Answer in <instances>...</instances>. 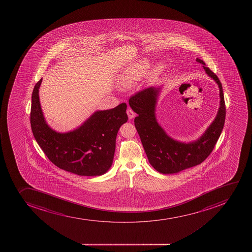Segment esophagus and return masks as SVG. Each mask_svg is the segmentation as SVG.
Listing matches in <instances>:
<instances>
[{
	"mask_svg": "<svg viewBox=\"0 0 252 252\" xmlns=\"http://www.w3.org/2000/svg\"><path fill=\"white\" fill-rule=\"evenodd\" d=\"M126 113H127L128 118L130 120L133 119L135 117V112H133V110L130 108H128Z\"/></svg>",
	"mask_w": 252,
	"mask_h": 252,
	"instance_id": "1",
	"label": "esophagus"
}]
</instances>
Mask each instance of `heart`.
<instances>
[{
	"label": "heart",
	"mask_w": 252,
	"mask_h": 252,
	"mask_svg": "<svg viewBox=\"0 0 252 252\" xmlns=\"http://www.w3.org/2000/svg\"><path fill=\"white\" fill-rule=\"evenodd\" d=\"M148 68H149V63L147 61H142L128 67L120 76L118 80L120 85L126 89L133 87L145 75ZM162 69L161 65H158L157 67L155 68L150 74V79H155V77H157Z\"/></svg>",
	"instance_id": "b5f03b06"
}]
</instances>
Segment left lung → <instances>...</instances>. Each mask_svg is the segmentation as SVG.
<instances>
[{
    "instance_id": "obj_1",
    "label": "left lung",
    "mask_w": 252,
    "mask_h": 252,
    "mask_svg": "<svg viewBox=\"0 0 252 252\" xmlns=\"http://www.w3.org/2000/svg\"><path fill=\"white\" fill-rule=\"evenodd\" d=\"M197 63L204 65V70L220 87V107L212 124L201 137L193 142H179L166 134L158 123L155 107L159 89L148 88L132 95L129 104L138 117L135 118V126L140 135L148 159L158 172L172 174L204 162L211 154L224 126L226 117L224 96L222 84L217 75L199 58Z\"/></svg>"
}]
</instances>
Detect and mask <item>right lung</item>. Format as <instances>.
I'll return each instance as SVG.
<instances>
[{
  "label": "right lung",
  "instance_id": "right-lung-1",
  "mask_svg": "<svg viewBox=\"0 0 252 252\" xmlns=\"http://www.w3.org/2000/svg\"><path fill=\"white\" fill-rule=\"evenodd\" d=\"M42 80L32 90L30 112L32 134L40 148L61 169L88 177L104 174L112 164L117 132L127 122V106L123 102L112 109L97 111L76 130L58 133L48 126L41 109Z\"/></svg>",
  "mask_w": 252,
  "mask_h": 252
}]
</instances>
